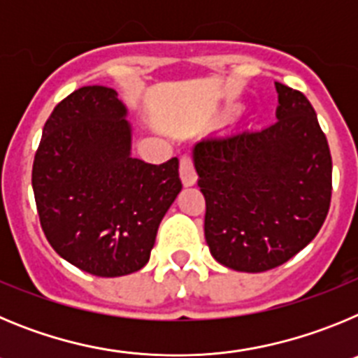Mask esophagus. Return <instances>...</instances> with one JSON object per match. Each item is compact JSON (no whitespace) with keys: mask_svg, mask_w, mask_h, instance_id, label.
Wrapping results in <instances>:
<instances>
[{"mask_svg":"<svg viewBox=\"0 0 358 358\" xmlns=\"http://www.w3.org/2000/svg\"><path fill=\"white\" fill-rule=\"evenodd\" d=\"M179 176H181V181L185 186H194L197 182V172H195L194 159L188 154L181 156V159H179Z\"/></svg>","mask_w":358,"mask_h":358,"instance_id":"1","label":"esophagus"}]
</instances>
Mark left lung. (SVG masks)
<instances>
[{
	"label": "left lung",
	"mask_w": 358,
	"mask_h": 358,
	"mask_svg": "<svg viewBox=\"0 0 358 358\" xmlns=\"http://www.w3.org/2000/svg\"><path fill=\"white\" fill-rule=\"evenodd\" d=\"M278 120L217 132L194 148L204 236L218 264L264 273L305 249L331 201V156L301 91L276 82Z\"/></svg>",
	"instance_id": "8db88e82"
}]
</instances>
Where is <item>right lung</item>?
Instances as JSON below:
<instances>
[{"label": "right lung", "instance_id": "obj_1", "mask_svg": "<svg viewBox=\"0 0 358 358\" xmlns=\"http://www.w3.org/2000/svg\"><path fill=\"white\" fill-rule=\"evenodd\" d=\"M118 93L84 85L57 103L31 169L41 227L66 262L100 278L140 271L182 185L179 161L131 157Z\"/></svg>", "mask_w": 358, "mask_h": 358}]
</instances>
